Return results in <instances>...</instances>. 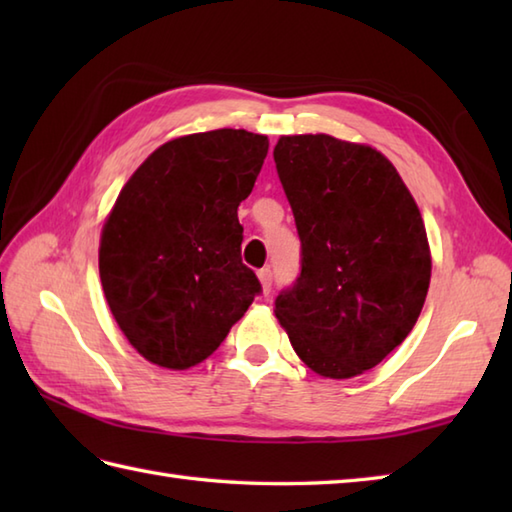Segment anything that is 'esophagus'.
I'll list each match as a JSON object with an SVG mask.
<instances>
[{"instance_id": "34e87169", "label": "esophagus", "mask_w": 512, "mask_h": 512, "mask_svg": "<svg viewBox=\"0 0 512 512\" xmlns=\"http://www.w3.org/2000/svg\"><path fill=\"white\" fill-rule=\"evenodd\" d=\"M257 277H259V281H262V290H264V295H268L270 290H273V270L270 268H262L257 273Z\"/></svg>"}]
</instances>
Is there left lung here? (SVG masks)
Wrapping results in <instances>:
<instances>
[{"instance_id":"1","label":"left lung","mask_w":512,"mask_h":512,"mask_svg":"<svg viewBox=\"0 0 512 512\" xmlns=\"http://www.w3.org/2000/svg\"><path fill=\"white\" fill-rule=\"evenodd\" d=\"M273 156L301 239V273L279 292L275 317L312 372L358 376L407 339L427 299L418 204L367 145L281 136Z\"/></svg>"}]
</instances>
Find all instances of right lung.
<instances>
[{
	"mask_svg": "<svg viewBox=\"0 0 512 512\" xmlns=\"http://www.w3.org/2000/svg\"><path fill=\"white\" fill-rule=\"evenodd\" d=\"M266 154L268 138L246 129L180 136L118 193L101 233V284L118 328L149 363H202L262 292L242 264L237 206Z\"/></svg>",
	"mask_w": 512,
	"mask_h": 512,
	"instance_id": "1",
	"label": "right lung"
}]
</instances>
